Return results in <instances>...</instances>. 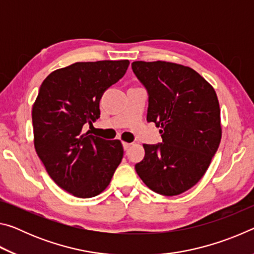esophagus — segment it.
I'll list each match as a JSON object with an SVG mask.
<instances>
[{
	"mask_svg": "<svg viewBox=\"0 0 254 254\" xmlns=\"http://www.w3.org/2000/svg\"><path fill=\"white\" fill-rule=\"evenodd\" d=\"M132 143H128V142H122V145H123V149L124 150H127L128 148L131 147Z\"/></svg>",
	"mask_w": 254,
	"mask_h": 254,
	"instance_id": "1",
	"label": "esophagus"
}]
</instances>
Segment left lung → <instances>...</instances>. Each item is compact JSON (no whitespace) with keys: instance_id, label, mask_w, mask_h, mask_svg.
Masks as SVG:
<instances>
[{"instance_id":"left-lung-1","label":"left lung","mask_w":254,"mask_h":254,"mask_svg":"<svg viewBox=\"0 0 254 254\" xmlns=\"http://www.w3.org/2000/svg\"><path fill=\"white\" fill-rule=\"evenodd\" d=\"M132 70L148 91L147 121L160 127L162 143L143 144L135 171L160 195L176 196L199 182L222 137L221 110L212 85L187 66L134 62Z\"/></svg>"}]
</instances>
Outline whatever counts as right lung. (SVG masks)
Wrapping results in <instances>:
<instances>
[{
	"instance_id": "right-lung-1",
	"label": "right lung",
	"mask_w": 254,
	"mask_h": 254,
	"mask_svg": "<svg viewBox=\"0 0 254 254\" xmlns=\"http://www.w3.org/2000/svg\"><path fill=\"white\" fill-rule=\"evenodd\" d=\"M128 60L75 63L47 76L32 107L34 148L51 179L79 198L109 186L123 158L120 140L83 133L100 118V100L122 78Z\"/></svg>"
}]
</instances>
